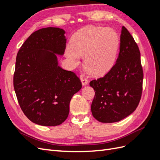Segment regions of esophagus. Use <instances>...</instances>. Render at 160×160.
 I'll return each instance as SVG.
<instances>
[{"instance_id":"obj_1","label":"esophagus","mask_w":160,"mask_h":160,"mask_svg":"<svg viewBox=\"0 0 160 160\" xmlns=\"http://www.w3.org/2000/svg\"><path fill=\"white\" fill-rule=\"evenodd\" d=\"M80 79H81V81L82 85H83V86L86 85L88 83V79L86 78V77L85 76V75L81 74V76H80Z\"/></svg>"}]
</instances>
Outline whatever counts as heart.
<instances>
[{"label": "heart", "instance_id": "1", "mask_svg": "<svg viewBox=\"0 0 160 160\" xmlns=\"http://www.w3.org/2000/svg\"><path fill=\"white\" fill-rule=\"evenodd\" d=\"M119 47V38L111 28L89 26L75 33L70 48L65 51L72 66L79 62V57L85 56L84 65L89 74L99 77L108 72L114 65Z\"/></svg>", "mask_w": 160, "mask_h": 160}]
</instances>
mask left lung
I'll return each mask as SVG.
<instances>
[{"mask_svg": "<svg viewBox=\"0 0 160 160\" xmlns=\"http://www.w3.org/2000/svg\"><path fill=\"white\" fill-rule=\"evenodd\" d=\"M143 79L139 47L123 26L115 65L104 77L89 83L95 92L91 108L93 117L100 122L113 123L132 114L141 99Z\"/></svg>", "mask_w": 160, "mask_h": 160, "instance_id": "8db88e82", "label": "left lung"}]
</instances>
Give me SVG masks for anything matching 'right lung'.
<instances>
[{
  "instance_id": "obj_1",
  "label": "right lung",
  "mask_w": 160,
  "mask_h": 160,
  "mask_svg": "<svg viewBox=\"0 0 160 160\" xmlns=\"http://www.w3.org/2000/svg\"><path fill=\"white\" fill-rule=\"evenodd\" d=\"M65 31L43 28L32 33L19 49L13 77L14 91L27 118L43 126L64 122L72 95L82 88L75 73L58 65L66 48Z\"/></svg>"
}]
</instances>
